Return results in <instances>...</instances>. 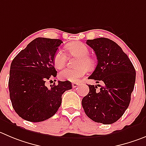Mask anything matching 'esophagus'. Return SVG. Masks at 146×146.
Returning a JSON list of instances; mask_svg holds the SVG:
<instances>
[{
    "instance_id": "esophagus-1",
    "label": "esophagus",
    "mask_w": 146,
    "mask_h": 146,
    "mask_svg": "<svg viewBox=\"0 0 146 146\" xmlns=\"http://www.w3.org/2000/svg\"><path fill=\"white\" fill-rule=\"evenodd\" d=\"M78 85H79V84H78V83H73V84H72L73 88H76V87H77Z\"/></svg>"
}]
</instances>
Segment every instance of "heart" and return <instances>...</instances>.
<instances>
[{
	"mask_svg": "<svg viewBox=\"0 0 146 146\" xmlns=\"http://www.w3.org/2000/svg\"><path fill=\"white\" fill-rule=\"evenodd\" d=\"M68 53L71 55L79 57L76 62V68H66L59 73L61 80H67L70 82H79L81 78L87 73V68L92 70L94 68L95 61L88 55L89 50L86 44L81 42H74L66 47ZM67 57L62 50H58L53 58L54 67L58 69L62 68L66 62Z\"/></svg>",
	"mask_w": 146,
	"mask_h": 146,
	"instance_id": "1",
	"label": "heart"
}]
</instances>
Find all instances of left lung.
<instances>
[{"label": "left lung", "mask_w": 146, "mask_h": 146, "mask_svg": "<svg viewBox=\"0 0 146 146\" xmlns=\"http://www.w3.org/2000/svg\"><path fill=\"white\" fill-rule=\"evenodd\" d=\"M95 52L96 69L88 77L103 86L88 85L89 92L82 99L87 116L96 122L110 125L117 121L127 109L135 82V70L127 55L116 42L104 37L88 39Z\"/></svg>", "instance_id": "1"}]
</instances>
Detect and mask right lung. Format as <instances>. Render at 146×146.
Here are the masks:
<instances>
[{
  "label": "right lung",
  "instance_id": "add662e5",
  "mask_svg": "<svg viewBox=\"0 0 146 146\" xmlns=\"http://www.w3.org/2000/svg\"><path fill=\"white\" fill-rule=\"evenodd\" d=\"M62 42L58 39L38 37L13 60L9 74L10 99L15 111L25 120L42 122L52 117L62 102V95L72 88L69 81L45 86L56 77L53 58Z\"/></svg>",
  "mask_w": 146,
  "mask_h": 146
}]
</instances>
